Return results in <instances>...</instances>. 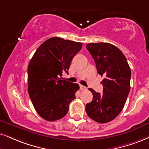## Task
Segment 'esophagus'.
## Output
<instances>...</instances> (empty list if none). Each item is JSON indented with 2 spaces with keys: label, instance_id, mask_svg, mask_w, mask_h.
I'll list each match as a JSON object with an SVG mask.
<instances>
[{
  "label": "esophagus",
  "instance_id": "34e87169",
  "mask_svg": "<svg viewBox=\"0 0 149 149\" xmlns=\"http://www.w3.org/2000/svg\"><path fill=\"white\" fill-rule=\"evenodd\" d=\"M80 89L82 90V91H84V90H86V86H84L83 85H80Z\"/></svg>",
  "mask_w": 149,
  "mask_h": 149
}]
</instances>
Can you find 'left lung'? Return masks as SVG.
I'll list each match as a JSON object with an SVG mask.
<instances>
[{
	"label": "left lung",
	"instance_id": "obj_1",
	"mask_svg": "<svg viewBox=\"0 0 149 149\" xmlns=\"http://www.w3.org/2000/svg\"><path fill=\"white\" fill-rule=\"evenodd\" d=\"M95 61L97 73L105 78L101 82L103 93L93 94V100L86 105L87 116L98 123L111 121L122 111L130 91L131 71L127 58L110 43H89L86 46Z\"/></svg>",
	"mask_w": 149,
	"mask_h": 149
}]
</instances>
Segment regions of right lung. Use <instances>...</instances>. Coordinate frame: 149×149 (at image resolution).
Returning <instances> with one entry per match:
<instances>
[{
  "label": "right lung",
  "instance_id": "right-lung-1",
  "mask_svg": "<svg viewBox=\"0 0 149 149\" xmlns=\"http://www.w3.org/2000/svg\"><path fill=\"white\" fill-rule=\"evenodd\" d=\"M82 43L53 37L37 49L28 66V93L39 116L47 121L67 115L70 102L76 98L78 84L61 80L68 73L71 62Z\"/></svg>",
  "mask_w": 149,
  "mask_h": 149
}]
</instances>
